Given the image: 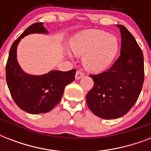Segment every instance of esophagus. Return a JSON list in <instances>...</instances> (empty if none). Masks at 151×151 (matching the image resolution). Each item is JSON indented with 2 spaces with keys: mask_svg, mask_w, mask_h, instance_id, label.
<instances>
[{
  "mask_svg": "<svg viewBox=\"0 0 151 151\" xmlns=\"http://www.w3.org/2000/svg\"><path fill=\"white\" fill-rule=\"evenodd\" d=\"M84 77V73L80 70H78L76 72L75 74V79L76 80H80L81 78H82Z\"/></svg>",
  "mask_w": 151,
  "mask_h": 151,
  "instance_id": "1",
  "label": "esophagus"
}]
</instances>
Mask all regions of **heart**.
Listing matches in <instances>:
<instances>
[{
  "instance_id": "heart-1",
  "label": "heart",
  "mask_w": 151,
  "mask_h": 151,
  "mask_svg": "<svg viewBox=\"0 0 151 151\" xmlns=\"http://www.w3.org/2000/svg\"><path fill=\"white\" fill-rule=\"evenodd\" d=\"M71 52L83 56V66L91 73L105 70L117 55L118 42L114 36L99 29H88L76 34L70 43Z\"/></svg>"
}]
</instances>
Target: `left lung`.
I'll return each mask as SVG.
<instances>
[{
	"label": "left lung",
	"mask_w": 151,
	"mask_h": 151,
	"mask_svg": "<svg viewBox=\"0 0 151 151\" xmlns=\"http://www.w3.org/2000/svg\"><path fill=\"white\" fill-rule=\"evenodd\" d=\"M121 55L107 71L91 75L94 85L86 96L88 106L103 119L126 114L136 103L144 80L143 52L131 33L122 25Z\"/></svg>",
	"instance_id": "left-lung-1"
}]
</instances>
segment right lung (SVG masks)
<instances>
[{
	"instance_id": "1",
	"label": "right lung",
	"mask_w": 151,
	"mask_h": 151,
	"mask_svg": "<svg viewBox=\"0 0 151 151\" xmlns=\"http://www.w3.org/2000/svg\"><path fill=\"white\" fill-rule=\"evenodd\" d=\"M32 34H48L43 22H36L22 33L11 47L6 65V81L15 103L31 114L49 112L59 103L64 88L74 81L76 70H51L42 75L26 73L18 63L17 47L24 37Z\"/></svg>"
}]
</instances>
